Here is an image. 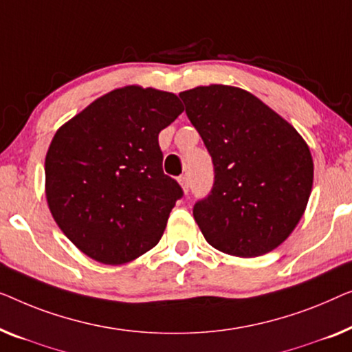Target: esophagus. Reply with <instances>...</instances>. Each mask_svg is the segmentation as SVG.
Instances as JSON below:
<instances>
[{"label":"esophagus","instance_id":"obj_1","mask_svg":"<svg viewBox=\"0 0 352 352\" xmlns=\"http://www.w3.org/2000/svg\"><path fill=\"white\" fill-rule=\"evenodd\" d=\"M178 183H180V186H182L183 191H185V192L190 191V180H188L186 175L178 177Z\"/></svg>","mask_w":352,"mask_h":352}]
</instances>
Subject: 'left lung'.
Masks as SVG:
<instances>
[{"mask_svg": "<svg viewBox=\"0 0 352 352\" xmlns=\"http://www.w3.org/2000/svg\"><path fill=\"white\" fill-rule=\"evenodd\" d=\"M180 98L214 162L210 195L192 209L206 241L242 258L274 250L308 206L314 178L308 143L241 87L197 86Z\"/></svg>", "mask_w": 352, "mask_h": 352, "instance_id": "obj_1", "label": "left lung"}]
</instances>
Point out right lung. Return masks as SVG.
<instances>
[{"label":"right lung","instance_id":"right-lung-1","mask_svg":"<svg viewBox=\"0 0 352 352\" xmlns=\"http://www.w3.org/2000/svg\"><path fill=\"white\" fill-rule=\"evenodd\" d=\"M183 107L175 94L124 86L67 121L49 145V210L84 255L124 265L151 250L183 196L162 172L157 135Z\"/></svg>","mask_w":352,"mask_h":352}]
</instances>
